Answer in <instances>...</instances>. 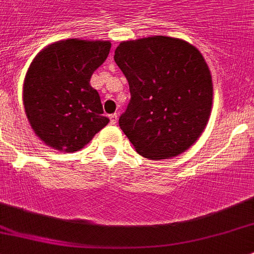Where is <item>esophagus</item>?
<instances>
[{"label": "esophagus", "mask_w": 254, "mask_h": 254, "mask_svg": "<svg viewBox=\"0 0 254 254\" xmlns=\"http://www.w3.org/2000/svg\"><path fill=\"white\" fill-rule=\"evenodd\" d=\"M110 122H112V125H117V123H118V115L117 114L110 115Z\"/></svg>", "instance_id": "esophagus-1"}]
</instances>
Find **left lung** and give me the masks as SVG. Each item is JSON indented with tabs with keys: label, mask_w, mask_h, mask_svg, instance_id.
Listing matches in <instances>:
<instances>
[{
	"label": "left lung",
	"mask_w": 254,
	"mask_h": 254,
	"mask_svg": "<svg viewBox=\"0 0 254 254\" xmlns=\"http://www.w3.org/2000/svg\"><path fill=\"white\" fill-rule=\"evenodd\" d=\"M114 61L131 92L119 126L136 152L160 161L190 149L213 105L211 74L200 50L177 37L150 36L122 41Z\"/></svg>",
	"instance_id": "1"
}]
</instances>
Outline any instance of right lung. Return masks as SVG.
<instances>
[{"mask_svg":"<svg viewBox=\"0 0 254 254\" xmlns=\"http://www.w3.org/2000/svg\"><path fill=\"white\" fill-rule=\"evenodd\" d=\"M110 48L105 40H60L33 58L24 77L23 105L33 132L48 146L77 152L109 123L89 81Z\"/></svg>","mask_w":254,"mask_h":254,"instance_id":"add662e5","label":"right lung"}]
</instances>
